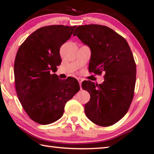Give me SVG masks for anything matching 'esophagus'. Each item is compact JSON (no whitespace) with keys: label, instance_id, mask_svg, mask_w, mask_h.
I'll return each mask as SVG.
<instances>
[{"label":"esophagus","instance_id":"obj_1","mask_svg":"<svg viewBox=\"0 0 154 154\" xmlns=\"http://www.w3.org/2000/svg\"><path fill=\"white\" fill-rule=\"evenodd\" d=\"M77 80H78V81H79V85H80V87H81V83H82L83 79H81V78H77Z\"/></svg>","mask_w":154,"mask_h":154}]
</instances>
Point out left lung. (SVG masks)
Returning <instances> with one entry per match:
<instances>
[{
	"instance_id": "8db88e82",
	"label": "left lung",
	"mask_w": 154,
	"mask_h": 154,
	"mask_svg": "<svg viewBox=\"0 0 154 154\" xmlns=\"http://www.w3.org/2000/svg\"><path fill=\"white\" fill-rule=\"evenodd\" d=\"M73 36L91 49L89 71L105 73L103 83L99 85L91 81L82 83V88L91 96L85 105L86 116L100 126L115 124L128 112L134 95L136 65L130 47L124 38L106 26H79Z\"/></svg>"
}]
</instances>
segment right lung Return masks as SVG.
<instances>
[{
    "instance_id": "obj_1",
    "label": "right lung",
    "mask_w": 154,
    "mask_h": 154,
    "mask_svg": "<svg viewBox=\"0 0 154 154\" xmlns=\"http://www.w3.org/2000/svg\"><path fill=\"white\" fill-rule=\"evenodd\" d=\"M75 27H41L26 38L17 53L14 74L17 96L27 115L39 124H50L61 118L66 103L80 89L75 78L61 80L51 74L61 63L60 48Z\"/></svg>"
}]
</instances>
